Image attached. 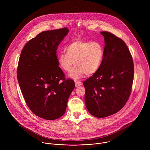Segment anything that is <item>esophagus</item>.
I'll return each instance as SVG.
<instances>
[{"instance_id":"1","label":"esophagus","mask_w":150,"mask_h":150,"mask_svg":"<svg viewBox=\"0 0 150 150\" xmlns=\"http://www.w3.org/2000/svg\"><path fill=\"white\" fill-rule=\"evenodd\" d=\"M81 85H82L81 83L79 81H75V86H76V87H78V86H81Z\"/></svg>"}]
</instances>
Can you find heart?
Returning a JSON list of instances; mask_svg holds the SVG:
<instances>
[{"label":"heart","mask_w":150,"mask_h":150,"mask_svg":"<svg viewBox=\"0 0 150 150\" xmlns=\"http://www.w3.org/2000/svg\"><path fill=\"white\" fill-rule=\"evenodd\" d=\"M103 54V45L99 42H91L78 38L69 44L66 52L58 54L57 61L60 68L66 72L76 64L69 76L71 79L79 80L86 74L92 75L97 71Z\"/></svg>","instance_id":"b5f03b06"}]
</instances>
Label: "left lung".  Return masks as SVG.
Here are the masks:
<instances>
[{
	"label": "left lung",
	"mask_w": 150,
	"mask_h": 150,
	"mask_svg": "<svg viewBox=\"0 0 150 150\" xmlns=\"http://www.w3.org/2000/svg\"><path fill=\"white\" fill-rule=\"evenodd\" d=\"M104 37L102 61L97 71L84 81L85 104L89 112L104 118L119 111L130 95L134 66L128 47L120 38L108 32Z\"/></svg>",
	"instance_id": "8db88e82"
}]
</instances>
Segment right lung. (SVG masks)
Here are the masks:
<instances>
[{"mask_svg": "<svg viewBox=\"0 0 150 150\" xmlns=\"http://www.w3.org/2000/svg\"><path fill=\"white\" fill-rule=\"evenodd\" d=\"M69 32L64 28L38 34L25 44L18 62L17 79L25 102L33 114L47 120L64 114L75 87L73 80H65L56 54Z\"/></svg>", "mask_w": 150, "mask_h": 150, "instance_id": "1", "label": "right lung"}]
</instances>
